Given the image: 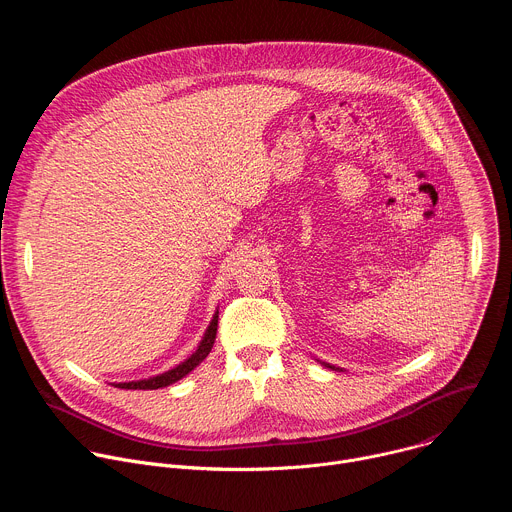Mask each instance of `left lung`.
<instances>
[{
    "label": "left lung",
    "mask_w": 512,
    "mask_h": 512,
    "mask_svg": "<svg viewBox=\"0 0 512 512\" xmlns=\"http://www.w3.org/2000/svg\"><path fill=\"white\" fill-rule=\"evenodd\" d=\"M324 367H328V369H332V371H338L336 367H332V364H326V362H324Z\"/></svg>",
    "instance_id": "1"
}]
</instances>
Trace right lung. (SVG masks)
<instances>
[{"label": "right lung", "instance_id": "obj_1", "mask_svg": "<svg viewBox=\"0 0 512 512\" xmlns=\"http://www.w3.org/2000/svg\"><path fill=\"white\" fill-rule=\"evenodd\" d=\"M216 328H218V312H214V316H212V320H210V324H208V328H206L198 348L184 362H180L178 367H174V369H170V371H166V373H162L158 377L141 379V381H129V383H115V387H119V389H143V391L150 389L152 391V389H162V387H168V385L184 379L190 371H194L198 367V364L212 350V344H214V338H216Z\"/></svg>", "mask_w": 512, "mask_h": 512}]
</instances>
